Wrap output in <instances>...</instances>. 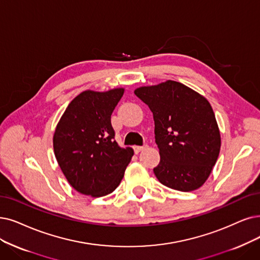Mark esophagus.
Here are the masks:
<instances>
[{
  "label": "esophagus",
  "instance_id": "obj_1",
  "mask_svg": "<svg viewBox=\"0 0 260 260\" xmlns=\"http://www.w3.org/2000/svg\"><path fill=\"white\" fill-rule=\"evenodd\" d=\"M148 146L147 145H143V146H134L133 147V149H134V152L136 153H139L140 151H142V150H144V149H146Z\"/></svg>",
  "mask_w": 260,
  "mask_h": 260
}]
</instances>
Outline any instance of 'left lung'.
I'll list each match as a JSON object with an SVG mask.
<instances>
[{
    "instance_id": "1",
    "label": "left lung",
    "mask_w": 260,
    "mask_h": 260,
    "mask_svg": "<svg viewBox=\"0 0 260 260\" xmlns=\"http://www.w3.org/2000/svg\"><path fill=\"white\" fill-rule=\"evenodd\" d=\"M149 107L160 162L153 169L168 188L190 192L208 179L221 148L213 110L205 97L176 81L134 90Z\"/></svg>"
}]
</instances>
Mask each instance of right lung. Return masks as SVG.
Masks as SVG:
<instances>
[{
  "mask_svg": "<svg viewBox=\"0 0 260 260\" xmlns=\"http://www.w3.org/2000/svg\"><path fill=\"white\" fill-rule=\"evenodd\" d=\"M123 88L105 92L85 90L72 100L53 137L55 158L76 191L92 197L112 193L119 185L133 149L115 141L111 115Z\"/></svg>",
  "mask_w": 260,
  "mask_h": 260,
  "instance_id": "1",
  "label": "right lung"
}]
</instances>
